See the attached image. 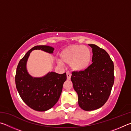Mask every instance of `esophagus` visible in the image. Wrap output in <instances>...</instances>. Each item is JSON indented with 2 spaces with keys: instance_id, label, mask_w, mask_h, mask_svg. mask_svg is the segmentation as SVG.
I'll use <instances>...</instances> for the list:
<instances>
[{
  "instance_id": "obj_1",
  "label": "esophagus",
  "mask_w": 131,
  "mask_h": 131,
  "mask_svg": "<svg viewBox=\"0 0 131 131\" xmlns=\"http://www.w3.org/2000/svg\"><path fill=\"white\" fill-rule=\"evenodd\" d=\"M66 76H67V79L70 80L71 76H72V74H71V73L69 72H66Z\"/></svg>"
}]
</instances>
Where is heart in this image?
Listing matches in <instances>:
<instances>
[{
    "instance_id": "obj_1",
    "label": "heart",
    "mask_w": 131,
    "mask_h": 131,
    "mask_svg": "<svg viewBox=\"0 0 131 131\" xmlns=\"http://www.w3.org/2000/svg\"><path fill=\"white\" fill-rule=\"evenodd\" d=\"M60 63L70 65L74 72H82L90 65L92 58V53L90 49L82 45L68 46L61 52L59 54Z\"/></svg>"
}]
</instances>
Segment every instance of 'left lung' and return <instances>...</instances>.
Masks as SVG:
<instances>
[{
	"instance_id": "1",
	"label": "left lung",
	"mask_w": 131,
	"mask_h": 131,
	"mask_svg": "<svg viewBox=\"0 0 131 131\" xmlns=\"http://www.w3.org/2000/svg\"><path fill=\"white\" fill-rule=\"evenodd\" d=\"M89 46L92 50V63L82 72H73L71 76L79 105L85 111L96 110L105 105L114 81V64L109 55L95 44Z\"/></svg>"
}]
</instances>
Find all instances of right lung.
<instances>
[{
	"label": "right lung",
	"mask_w": 131,
	"mask_h": 131,
	"mask_svg": "<svg viewBox=\"0 0 131 131\" xmlns=\"http://www.w3.org/2000/svg\"><path fill=\"white\" fill-rule=\"evenodd\" d=\"M41 50L52 54L54 48L48 46H36L31 48L19 61L15 74V85L19 96L29 107L39 112L52 108L61 96L66 73L49 72L42 77H33L26 70V62L32 51Z\"/></svg>",
	"instance_id": "add662e5"
}]
</instances>
